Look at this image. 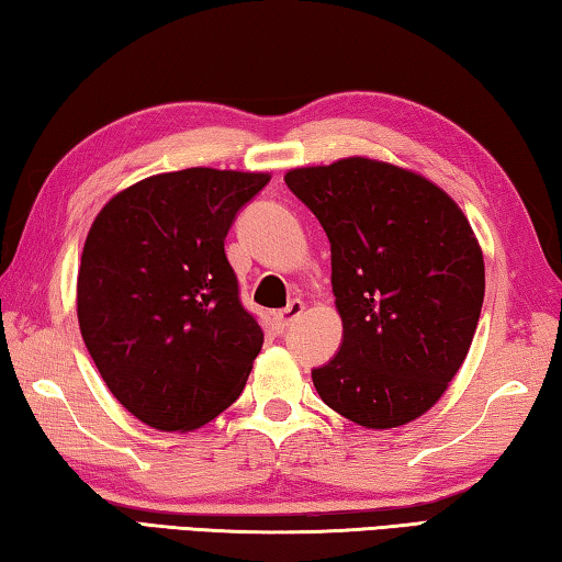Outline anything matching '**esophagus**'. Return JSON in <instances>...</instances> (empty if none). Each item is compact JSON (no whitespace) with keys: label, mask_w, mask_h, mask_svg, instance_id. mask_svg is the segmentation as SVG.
<instances>
[{"label":"esophagus","mask_w":562,"mask_h":562,"mask_svg":"<svg viewBox=\"0 0 562 562\" xmlns=\"http://www.w3.org/2000/svg\"><path fill=\"white\" fill-rule=\"evenodd\" d=\"M302 312H304V302L302 300H292L288 307L280 310V312H274V325H278L280 331H284V329L292 325V322L300 319Z\"/></svg>","instance_id":"34e87169"}]
</instances>
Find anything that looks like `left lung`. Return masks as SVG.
<instances>
[{
    "mask_svg": "<svg viewBox=\"0 0 562 562\" xmlns=\"http://www.w3.org/2000/svg\"><path fill=\"white\" fill-rule=\"evenodd\" d=\"M284 183L325 227L341 345L312 382L329 408L394 429L439 402L481 317L486 274L439 186L372 158L294 168Z\"/></svg>",
    "mask_w": 562,
    "mask_h": 562,
    "instance_id": "left-lung-1",
    "label": "left lung"
}]
</instances>
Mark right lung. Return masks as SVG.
Segmentation results:
<instances>
[{
  "mask_svg": "<svg viewBox=\"0 0 562 562\" xmlns=\"http://www.w3.org/2000/svg\"><path fill=\"white\" fill-rule=\"evenodd\" d=\"M268 173L186 168L101 207L81 252L76 312L111 394L160 431H193L231 406L262 349L225 258L237 213Z\"/></svg>",
  "mask_w": 562,
  "mask_h": 562,
  "instance_id": "1",
  "label": "right lung"
}]
</instances>
